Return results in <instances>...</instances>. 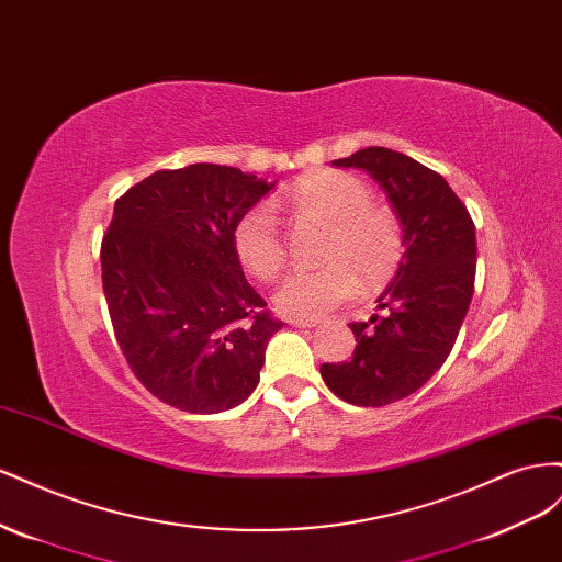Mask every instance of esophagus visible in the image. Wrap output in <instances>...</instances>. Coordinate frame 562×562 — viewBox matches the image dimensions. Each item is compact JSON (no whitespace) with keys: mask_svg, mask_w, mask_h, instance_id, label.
I'll return each mask as SVG.
<instances>
[{"mask_svg":"<svg viewBox=\"0 0 562 562\" xmlns=\"http://www.w3.org/2000/svg\"><path fill=\"white\" fill-rule=\"evenodd\" d=\"M290 325H292V327H299V329H313V327H317V319H301V317H294V319H290Z\"/></svg>","mask_w":562,"mask_h":562,"instance_id":"34e87169","label":"esophagus"}]
</instances>
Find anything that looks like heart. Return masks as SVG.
Here are the masks:
<instances>
[{
  "label": "heart",
  "mask_w": 562,
  "mask_h": 562,
  "mask_svg": "<svg viewBox=\"0 0 562 562\" xmlns=\"http://www.w3.org/2000/svg\"><path fill=\"white\" fill-rule=\"evenodd\" d=\"M296 221L327 223L315 270H296L278 290V308L292 317H319L358 290L391 280L405 254V228L389 204L372 202V188L346 171H313L272 198ZM237 261L254 278L272 282L286 266V243L272 206L254 204L233 226Z\"/></svg>",
  "instance_id": "b5f03b06"
}]
</instances>
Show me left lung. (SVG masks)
Returning a JSON list of instances; mask_svg holds the SVG:
<instances>
[{
  "mask_svg": "<svg viewBox=\"0 0 562 562\" xmlns=\"http://www.w3.org/2000/svg\"><path fill=\"white\" fill-rule=\"evenodd\" d=\"M334 165L376 179L405 228V256L379 313L350 323L352 358L319 367L334 395L383 407L419 391L450 356L473 299L475 226L442 176L403 153L372 146Z\"/></svg>",
  "mask_w": 562,
  "mask_h": 562,
  "instance_id": "8db88e82",
  "label": "left lung"
}]
</instances>
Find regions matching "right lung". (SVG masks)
I'll use <instances>...</instances> for the list:
<instances>
[{
    "instance_id": "add662e5",
    "label": "right lung",
    "mask_w": 562,
    "mask_h": 562,
    "mask_svg": "<svg viewBox=\"0 0 562 562\" xmlns=\"http://www.w3.org/2000/svg\"><path fill=\"white\" fill-rule=\"evenodd\" d=\"M272 183L235 167L162 169L115 202L101 243L108 313L134 376L190 414L237 407L284 323L247 282L233 226Z\"/></svg>"
}]
</instances>
